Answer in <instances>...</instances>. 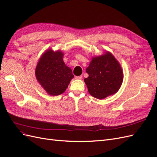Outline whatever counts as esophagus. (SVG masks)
<instances>
[{
    "mask_svg": "<svg viewBox=\"0 0 157 157\" xmlns=\"http://www.w3.org/2000/svg\"><path fill=\"white\" fill-rule=\"evenodd\" d=\"M75 79H79V80H80V79L82 78V76H76V77H75Z\"/></svg>",
    "mask_w": 157,
    "mask_h": 157,
    "instance_id": "34e87169",
    "label": "esophagus"
}]
</instances>
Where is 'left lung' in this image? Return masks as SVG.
Returning a JSON list of instances; mask_svg holds the SVG:
<instances>
[{"label":"left lung","instance_id":"8db88e82","mask_svg":"<svg viewBox=\"0 0 157 157\" xmlns=\"http://www.w3.org/2000/svg\"><path fill=\"white\" fill-rule=\"evenodd\" d=\"M86 71L89 77L84 80L90 95L97 99L115 94L123 80L121 65L110 52L94 58Z\"/></svg>","mask_w":157,"mask_h":157}]
</instances>
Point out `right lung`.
I'll return each instance as SVG.
<instances>
[{
    "label": "right lung",
    "mask_w": 157,
    "mask_h": 157,
    "mask_svg": "<svg viewBox=\"0 0 157 157\" xmlns=\"http://www.w3.org/2000/svg\"><path fill=\"white\" fill-rule=\"evenodd\" d=\"M63 56L61 52L48 50L42 56L36 65V79L52 96L63 93L74 77L72 70L65 65Z\"/></svg>",
    "instance_id": "obj_1"
}]
</instances>
